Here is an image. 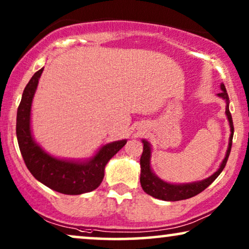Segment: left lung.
I'll list each match as a JSON object with an SVG mask.
<instances>
[{
    "label": "left lung",
    "mask_w": 249,
    "mask_h": 249,
    "mask_svg": "<svg viewBox=\"0 0 249 249\" xmlns=\"http://www.w3.org/2000/svg\"><path fill=\"white\" fill-rule=\"evenodd\" d=\"M217 96L223 98L226 101V114L230 124V138H229V146H228L226 156H224L222 163H221L220 168L217 169L216 172H214L212 176L209 178L202 180V181L192 182V183H182V185H175V183H169L163 181L160 179L154 172L152 171L151 168V144L145 139H142V144H144V149H142V154L141 156V185L142 190L148 195H151L155 198L162 200H169V202H176V200H182L190 198L198 195L202 193L204 189H206L214 180H215L221 172L223 171L224 166L227 164L228 158L230 155L231 145H232V137H233V122L232 117L229 111V96H228L227 89L223 84H221V93L217 94Z\"/></svg>",
    "instance_id": "obj_1"
}]
</instances>
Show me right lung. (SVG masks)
Instances as JSON below:
<instances>
[{
    "mask_svg": "<svg viewBox=\"0 0 249 249\" xmlns=\"http://www.w3.org/2000/svg\"><path fill=\"white\" fill-rule=\"evenodd\" d=\"M44 68L34 73L22 93L17 112V139L20 152L30 173L35 178L57 193L80 195L96 189L104 178L107 162L125 145L127 141L108 142L102 146L93 158L87 161H69L47 154L34 141L30 129V111L34 95Z\"/></svg>",
    "mask_w": 249,
    "mask_h": 249,
    "instance_id": "1",
    "label": "right lung"
}]
</instances>
